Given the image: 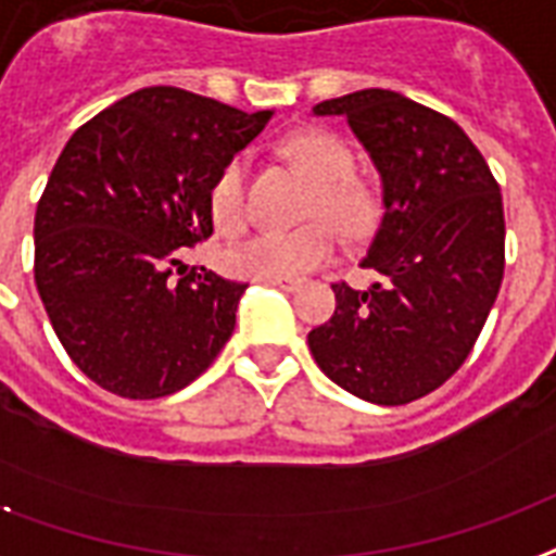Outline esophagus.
Returning <instances> with one entry per match:
<instances>
[{"mask_svg":"<svg viewBox=\"0 0 556 556\" xmlns=\"http://www.w3.org/2000/svg\"><path fill=\"white\" fill-rule=\"evenodd\" d=\"M262 282H267V286H277V289H282V291H294V289H300V279L270 277V279H262Z\"/></svg>","mask_w":556,"mask_h":556,"instance_id":"esophagus-1","label":"esophagus"}]
</instances>
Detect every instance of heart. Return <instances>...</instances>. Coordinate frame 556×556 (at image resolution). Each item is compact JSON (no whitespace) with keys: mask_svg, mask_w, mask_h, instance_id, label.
<instances>
[{"mask_svg":"<svg viewBox=\"0 0 556 556\" xmlns=\"http://www.w3.org/2000/svg\"><path fill=\"white\" fill-rule=\"evenodd\" d=\"M282 152L289 162L315 182L306 217H327L339 232L353 236L371 220V194L351 179L353 159L348 147L320 129L294 131L286 138ZM208 208L215 224L224 232H236L244 226V159L236 155L217 170L215 182L208 188ZM336 250V236L327 224L312 220L300 229H265L244 238L238 244L226 247L224 265L238 277L270 279V277H303L324 262H330Z\"/></svg>","mask_w":556,"mask_h":556,"instance_id":"1","label":"heart"}]
</instances>
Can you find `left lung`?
Segmentation results:
<instances>
[{
  "label": "left lung",
  "mask_w": 556,
  "mask_h": 556,
  "mask_svg": "<svg viewBox=\"0 0 556 556\" xmlns=\"http://www.w3.org/2000/svg\"><path fill=\"white\" fill-rule=\"evenodd\" d=\"M344 117L382 185L365 291L336 282V312L309 332L318 368L368 404L401 406L456 374L504 279L501 188L451 117L394 90L318 102Z\"/></svg>",
  "instance_id": "1"
}]
</instances>
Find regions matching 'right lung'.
<instances>
[{"label":"right lung","instance_id":"1","mask_svg":"<svg viewBox=\"0 0 556 556\" xmlns=\"http://www.w3.org/2000/svg\"><path fill=\"white\" fill-rule=\"evenodd\" d=\"M182 88H143L73 131L35 212V282L52 330L85 377L129 401L185 389L215 362L244 282L174 250L212 236L217 170L265 129Z\"/></svg>","mask_w":556,"mask_h":556}]
</instances>
